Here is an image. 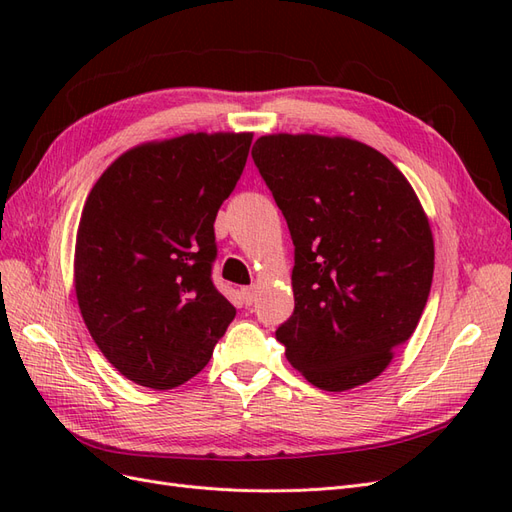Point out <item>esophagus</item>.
Segmentation results:
<instances>
[{
  "label": "esophagus",
  "mask_w": 512,
  "mask_h": 512,
  "mask_svg": "<svg viewBox=\"0 0 512 512\" xmlns=\"http://www.w3.org/2000/svg\"><path fill=\"white\" fill-rule=\"evenodd\" d=\"M241 297H243L245 305H252L256 301V286H243L241 288Z\"/></svg>",
  "instance_id": "esophagus-1"
}]
</instances>
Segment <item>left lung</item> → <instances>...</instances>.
<instances>
[{
	"mask_svg": "<svg viewBox=\"0 0 512 512\" xmlns=\"http://www.w3.org/2000/svg\"><path fill=\"white\" fill-rule=\"evenodd\" d=\"M252 158L294 243V312L275 331L286 359L322 391L374 380L431 290L433 237L412 185L344 136H260Z\"/></svg>",
	"mask_w": 512,
	"mask_h": 512,
	"instance_id": "8db88e82",
	"label": "left lung"
}]
</instances>
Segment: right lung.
Segmentation results:
<instances>
[{
    "label": "right lung",
    "instance_id": "add662e5",
    "mask_svg": "<svg viewBox=\"0 0 512 512\" xmlns=\"http://www.w3.org/2000/svg\"><path fill=\"white\" fill-rule=\"evenodd\" d=\"M250 145V132L138 145L85 200L76 299L100 352L136 384L166 391L194 378L237 314L211 280L213 222Z\"/></svg>",
    "mask_w": 512,
    "mask_h": 512
}]
</instances>
